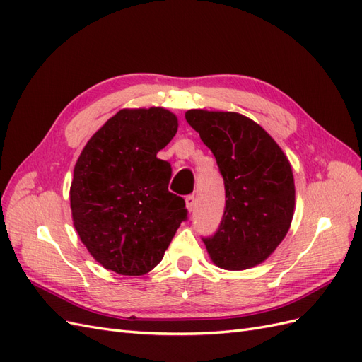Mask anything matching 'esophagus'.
I'll use <instances>...</instances> for the list:
<instances>
[{"mask_svg":"<svg viewBox=\"0 0 362 362\" xmlns=\"http://www.w3.org/2000/svg\"><path fill=\"white\" fill-rule=\"evenodd\" d=\"M194 204H196L194 194L185 196V206H187V210H189V211H193V210H194Z\"/></svg>","mask_w":362,"mask_h":362,"instance_id":"34e87169","label":"esophagus"}]
</instances>
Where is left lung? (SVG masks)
Here are the masks:
<instances>
[{"instance_id": "1", "label": "left lung", "mask_w": 362, "mask_h": 362, "mask_svg": "<svg viewBox=\"0 0 362 362\" xmlns=\"http://www.w3.org/2000/svg\"><path fill=\"white\" fill-rule=\"evenodd\" d=\"M185 119L213 152L225 184L222 221L202 242L218 267H254L288 233L294 211L290 163L276 141L243 115L189 110Z\"/></svg>"}]
</instances>
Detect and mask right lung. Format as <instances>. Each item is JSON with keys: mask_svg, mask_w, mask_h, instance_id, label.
Returning <instances> with one entry per match:
<instances>
[{"mask_svg": "<svg viewBox=\"0 0 362 362\" xmlns=\"http://www.w3.org/2000/svg\"><path fill=\"white\" fill-rule=\"evenodd\" d=\"M177 129L164 108H125L96 131L75 164V229L92 257L119 275L154 269L187 221L185 201L168 189L170 163L157 157Z\"/></svg>", "mask_w": 362, "mask_h": 362, "instance_id": "obj_1", "label": "right lung"}]
</instances>
